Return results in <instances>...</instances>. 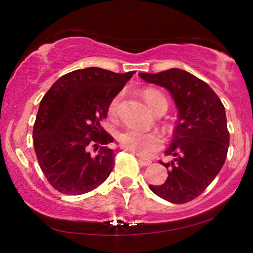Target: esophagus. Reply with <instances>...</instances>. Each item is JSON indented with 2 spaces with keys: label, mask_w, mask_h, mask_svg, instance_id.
<instances>
[{
  "label": "esophagus",
  "mask_w": 253,
  "mask_h": 253,
  "mask_svg": "<svg viewBox=\"0 0 253 253\" xmlns=\"http://www.w3.org/2000/svg\"><path fill=\"white\" fill-rule=\"evenodd\" d=\"M138 162L142 167H149V165L152 163L150 160H145V158H143V157H138Z\"/></svg>",
  "instance_id": "esophagus-1"
}]
</instances>
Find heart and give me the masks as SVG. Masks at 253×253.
I'll return each instance as SVG.
<instances>
[{
    "mask_svg": "<svg viewBox=\"0 0 253 253\" xmlns=\"http://www.w3.org/2000/svg\"><path fill=\"white\" fill-rule=\"evenodd\" d=\"M143 97L148 107L151 109L155 114L160 112L161 110L167 111L168 101L160 91L154 89L145 90L143 93ZM121 95H117L116 97L110 102L108 108V115L111 118H116L120 110ZM118 142H120L121 148L124 150L133 152V154L139 156H148L154 151H157L162 146L163 139L158 132H145L142 130L126 129L118 135Z\"/></svg>",
    "mask_w": 253,
    "mask_h": 253,
    "instance_id": "b5f03b06",
    "label": "heart"
}]
</instances>
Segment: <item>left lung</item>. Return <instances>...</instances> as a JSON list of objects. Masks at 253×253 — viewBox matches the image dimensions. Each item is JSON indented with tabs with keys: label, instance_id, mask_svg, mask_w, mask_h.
<instances>
[{
	"label": "left lung",
	"instance_id": "obj_1",
	"mask_svg": "<svg viewBox=\"0 0 253 253\" xmlns=\"http://www.w3.org/2000/svg\"><path fill=\"white\" fill-rule=\"evenodd\" d=\"M146 82L168 89L177 109L178 121L167 156L168 178L161 185H149L165 201L184 204L203 193L216 178L229 149L230 133L223 103L208 83L177 68L157 74H139Z\"/></svg>",
	"mask_w": 253,
	"mask_h": 253
}]
</instances>
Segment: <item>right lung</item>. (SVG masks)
<instances>
[{
  "label": "right lung",
  "instance_id": "obj_1",
  "mask_svg": "<svg viewBox=\"0 0 253 253\" xmlns=\"http://www.w3.org/2000/svg\"><path fill=\"white\" fill-rule=\"evenodd\" d=\"M133 74L95 67L75 70L60 77L43 96L34 124V149L41 170L57 191L83 195L109 177L115 152L108 144L114 138L101 122Z\"/></svg>",
  "mask_w": 253,
  "mask_h": 253
}]
</instances>
